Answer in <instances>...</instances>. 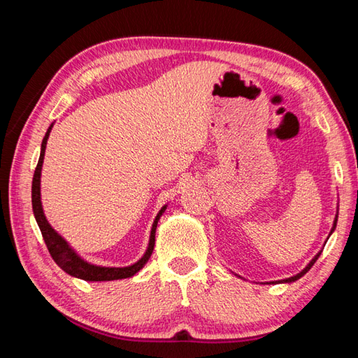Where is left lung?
Returning a JSON list of instances; mask_svg holds the SVG:
<instances>
[{
	"label": "left lung",
	"mask_w": 358,
	"mask_h": 358,
	"mask_svg": "<svg viewBox=\"0 0 358 358\" xmlns=\"http://www.w3.org/2000/svg\"><path fill=\"white\" fill-rule=\"evenodd\" d=\"M336 226H337V217H336V222H334V227H332V231L336 229ZM332 231H331V232H332ZM320 254H322V252H318V254H317V255L313 258V262H310V263L306 266V268L303 269L300 273H296V275H294V277H291V278H286V280H283V281H286V283H291V281H295V280H299L300 277L305 275V273H306V272H308L310 268H313V264L317 262V258L320 257Z\"/></svg>",
	"instance_id": "1"
}]
</instances>
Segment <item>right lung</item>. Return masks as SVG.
<instances>
[{
    "label": "right lung",
    "instance_id": "1",
    "mask_svg": "<svg viewBox=\"0 0 358 358\" xmlns=\"http://www.w3.org/2000/svg\"><path fill=\"white\" fill-rule=\"evenodd\" d=\"M50 129H52V126L48 129V132H45V135H44L40 159H38V164L35 167V173H34V180H32V208H34L35 220H36L38 226H40L44 243L49 249V254L52 255L53 262H55L66 273H69V275L86 280V281H110V280H120V278H127V277L135 275V273L148 263V260L152 255V250H154V246H155L157 223H158L159 217L163 215L166 206L162 208V210L158 212V215L155 217V222H154V224H152L150 240H149V246H148L146 254H144L141 257V260H138L135 264L127 266V268H101V266H94V264H89L85 260H81V258L69 248V245H67V243L62 237H59L55 231L52 229L50 224L48 223V220H45V217H44V212L41 208L40 177H41V166H43V159H44L45 143H48Z\"/></svg>",
    "mask_w": 358,
    "mask_h": 358
}]
</instances>
